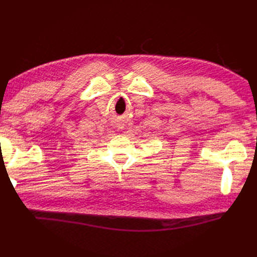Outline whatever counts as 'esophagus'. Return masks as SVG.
Here are the masks:
<instances>
[{
  "instance_id": "esophagus-1",
  "label": "esophagus",
  "mask_w": 257,
  "mask_h": 257,
  "mask_svg": "<svg viewBox=\"0 0 257 257\" xmlns=\"http://www.w3.org/2000/svg\"><path fill=\"white\" fill-rule=\"evenodd\" d=\"M123 127H124V124H123V123L118 124V128H123Z\"/></svg>"
}]
</instances>
